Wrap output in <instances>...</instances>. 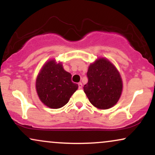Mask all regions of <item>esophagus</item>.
Returning a JSON list of instances; mask_svg holds the SVG:
<instances>
[{
  "instance_id": "34e87169",
  "label": "esophagus",
  "mask_w": 155,
  "mask_h": 155,
  "mask_svg": "<svg viewBox=\"0 0 155 155\" xmlns=\"http://www.w3.org/2000/svg\"><path fill=\"white\" fill-rule=\"evenodd\" d=\"M78 86H79V90H81V89H82V84H81V82H79V84H78Z\"/></svg>"
}]
</instances>
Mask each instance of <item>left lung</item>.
Here are the masks:
<instances>
[{
  "instance_id": "obj_1",
  "label": "left lung",
  "mask_w": 155,
  "mask_h": 155,
  "mask_svg": "<svg viewBox=\"0 0 155 155\" xmlns=\"http://www.w3.org/2000/svg\"><path fill=\"white\" fill-rule=\"evenodd\" d=\"M88 82L84 91L95 107L107 109L117 104L122 90L120 74L113 64L104 58L91 64L87 73Z\"/></svg>"
}]
</instances>
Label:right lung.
<instances>
[{"mask_svg":"<svg viewBox=\"0 0 155 155\" xmlns=\"http://www.w3.org/2000/svg\"><path fill=\"white\" fill-rule=\"evenodd\" d=\"M36 91L40 100L51 108L63 107L78 89L72 82L71 74L65 71L61 63L48 61L36 79Z\"/></svg>","mask_w":155,"mask_h":155,"instance_id":"obj_1","label":"right lung"}]
</instances>
